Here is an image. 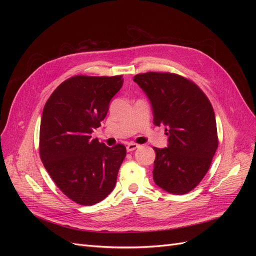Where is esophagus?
I'll use <instances>...</instances> for the list:
<instances>
[{
    "label": "esophagus",
    "mask_w": 256,
    "mask_h": 256,
    "mask_svg": "<svg viewBox=\"0 0 256 256\" xmlns=\"http://www.w3.org/2000/svg\"><path fill=\"white\" fill-rule=\"evenodd\" d=\"M136 148H138V145L136 144V143H129L127 145V152H132V150H134Z\"/></svg>",
    "instance_id": "34e87169"
}]
</instances>
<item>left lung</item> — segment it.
I'll return each mask as SVG.
<instances>
[{"label":"left lung","mask_w":256,"mask_h":256,"mask_svg":"<svg viewBox=\"0 0 256 256\" xmlns=\"http://www.w3.org/2000/svg\"><path fill=\"white\" fill-rule=\"evenodd\" d=\"M152 106L154 124L164 125L168 147L158 148L154 182L172 194L194 189L206 175L218 148L212 106L196 83L171 72L134 76Z\"/></svg>","instance_id":"8db88e82"}]
</instances>
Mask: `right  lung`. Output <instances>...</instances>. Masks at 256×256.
Segmentation results:
<instances>
[{
  "instance_id": "obj_1",
  "label": "right lung",
  "mask_w": 256,
  "mask_h": 256,
  "mask_svg": "<svg viewBox=\"0 0 256 256\" xmlns=\"http://www.w3.org/2000/svg\"><path fill=\"white\" fill-rule=\"evenodd\" d=\"M122 83V76H74L44 104L40 159L60 190L80 205H94L110 194L126 157L122 144L108 147L92 138Z\"/></svg>"
}]
</instances>
